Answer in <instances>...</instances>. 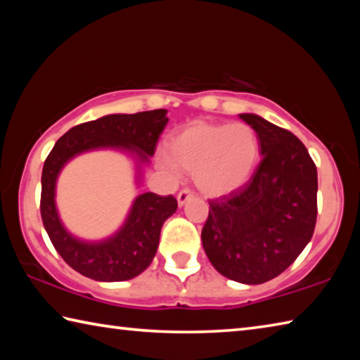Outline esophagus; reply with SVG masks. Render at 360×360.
I'll return each mask as SVG.
<instances>
[{"label":"esophagus","instance_id":"1","mask_svg":"<svg viewBox=\"0 0 360 360\" xmlns=\"http://www.w3.org/2000/svg\"><path fill=\"white\" fill-rule=\"evenodd\" d=\"M192 197H193V195H192L191 191H188V188H182V191L178 193V197H176V200H178L179 206H184Z\"/></svg>","mask_w":360,"mask_h":360}]
</instances>
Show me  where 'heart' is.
<instances>
[{
  "mask_svg": "<svg viewBox=\"0 0 360 360\" xmlns=\"http://www.w3.org/2000/svg\"><path fill=\"white\" fill-rule=\"evenodd\" d=\"M167 149L169 155H158V165L169 173H178V167L193 173L195 186L208 197L240 191L260 157L257 131L241 122H191L169 135Z\"/></svg>",
  "mask_w": 360,
  "mask_h": 360,
  "instance_id": "1",
  "label": "heart"
}]
</instances>
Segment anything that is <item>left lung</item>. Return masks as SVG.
<instances>
[{
	"label": "left lung",
	"mask_w": 360,
	"mask_h": 360,
	"mask_svg": "<svg viewBox=\"0 0 360 360\" xmlns=\"http://www.w3.org/2000/svg\"><path fill=\"white\" fill-rule=\"evenodd\" d=\"M257 131L260 165L240 191L210 202L205 252L222 276L243 284L276 278L311 240L318 172L295 135L257 114H240Z\"/></svg>",
	"instance_id": "1"
}]
</instances>
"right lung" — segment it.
I'll use <instances>...</instances> for the list:
<instances>
[{
  "mask_svg": "<svg viewBox=\"0 0 360 360\" xmlns=\"http://www.w3.org/2000/svg\"><path fill=\"white\" fill-rule=\"evenodd\" d=\"M167 109L136 114H108L72 127L47 155L41 178V217L53 248L72 270L101 283L127 281L154 260L160 230L178 210L173 195L144 192L133 200L124 224L103 240L72 235L60 219L56 192L62 169L72 158L92 150H117L135 163V184L141 186L144 168L154 155L158 135L165 129Z\"/></svg>",
  "mask_w": 360,
  "mask_h": 360,
  "instance_id": "add662e5",
  "label": "right lung"
}]
</instances>
